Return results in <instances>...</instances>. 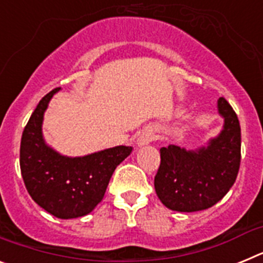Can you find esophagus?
Masks as SVG:
<instances>
[{
    "mask_svg": "<svg viewBox=\"0 0 263 263\" xmlns=\"http://www.w3.org/2000/svg\"><path fill=\"white\" fill-rule=\"evenodd\" d=\"M153 139H154V133H153L152 130H142V133L139 134L138 138H137V146H138V147H142V146L148 145Z\"/></svg>",
    "mask_w": 263,
    "mask_h": 263,
    "instance_id": "34e87169",
    "label": "esophagus"
}]
</instances>
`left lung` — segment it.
<instances>
[{
	"mask_svg": "<svg viewBox=\"0 0 263 263\" xmlns=\"http://www.w3.org/2000/svg\"><path fill=\"white\" fill-rule=\"evenodd\" d=\"M224 120L221 132L206 146L187 150L176 145L160 148L155 192L168 210L197 212L220 201L234 184L241 162V127L233 108L217 100Z\"/></svg>",
	"mask_w": 263,
	"mask_h": 263,
	"instance_id": "8db88e82",
	"label": "left lung"
}]
</instances>
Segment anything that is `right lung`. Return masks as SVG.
Instances as JSON below:
<instances>
[{
  "mask_svg": "<svg viewBox=\"0 0 263 263\" xmlns=\"http://www.w3.org/2000/svg\"><path fill=\"white\" fill-rule=\"evenodd\" d=\"M60 88L39 101L23 130L20 164L31 199L58 218L90 213L103 200L116 167L130 155L132 146H116L84 157H67L48 146L42 125L50 100Z\"/></svg>",
  "mask_w": 263,
  "mask_h": 263,
  "instance_id": "right-lung-1",
  "label": "right lung"
}]
</instances>
